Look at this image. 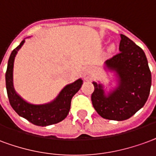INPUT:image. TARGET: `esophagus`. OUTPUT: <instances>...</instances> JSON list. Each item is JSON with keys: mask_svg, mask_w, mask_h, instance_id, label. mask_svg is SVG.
<instances>
[{"mask_svg": "<svg viewBox=\"0 0 156 156\" xmlns=\"http://www.w3.org/2000/svg\"><path fill=\"white\" fill-rule=\"evenodd\" d=\"M83 77L85 79H90V78H92V74L90 73L89 71H85L83 73Z\"/></svg>", "mask_w": 156, "mask_h": 156, "instance_id": "esophagus-1", "label": "esophagus"}]
</instances>
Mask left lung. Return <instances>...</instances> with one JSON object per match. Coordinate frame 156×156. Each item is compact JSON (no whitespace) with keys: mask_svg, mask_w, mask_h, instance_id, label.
<instances>
[{"mask_svg":"<svg viewBox=\"0 0 156 156\" xmlns=\"http://www.w3.org/2000/svg\"><path fill=\"white\" fill-rule=\"evenodd\" d=\"M120 52L105 63L116 71L119 85L106 96L102 86L93 82L92 102L97 112L105 119L124 121L139 111L148 99L151 73L142 49L124 34H121Z\"/></svg>","mask_w":156,"mask_h":156,"instance_id":"1","label":"left lung"}]
</instances>
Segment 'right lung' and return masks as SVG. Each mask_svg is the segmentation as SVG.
<instances>
[{"instance_id":"add662e5","label":"right lung","mask_w":156,"mask_h":156,"mask_svg":"<svg viewBox=\"0 0 156 156\" xmlns=\"http://www.w3.org/2000/svg\"><path fill=\"white\" fill-rule=\"evenodd\" d=\"M24 42L25 40H22L20 45L11 52L8 60L7 69L5 72V86L10 104L19 116L28 120L34 125L46 126L56 124L68 116L71 106V100L75 93H78L80 89L83 81L82 79H78L74 83L67 85L55 101L48 104L33 105L24 101L16 93L12 80L14 59Z\"/></svg>"}]
</instances>
